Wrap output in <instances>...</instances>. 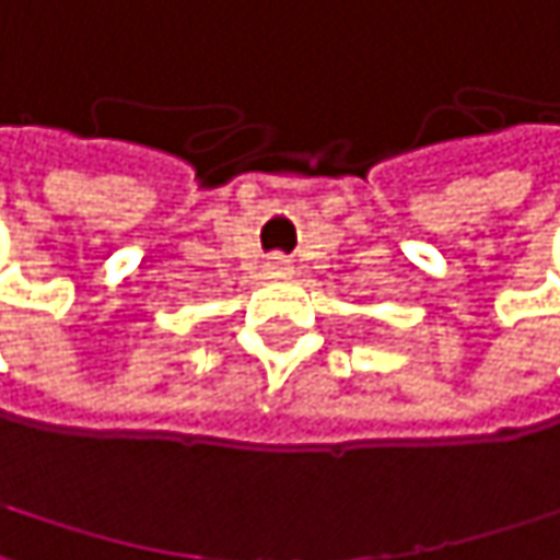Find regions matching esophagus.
I'll use <instances>...</instances> for the list:
<instances>
[{
    "mask_svg": "<svg viewBox=\"0 0 560 560\" xmlns=\"http://www.w3.org/2000/svg\"><path fill=\"white\" fill-rule=\"evenodd\" d=\"M270 270H287V260H280V257H273V260H270Z\"/></svg>",
    "mask_w": 560,
    "mask_h": 560,
    "instance_id": "obj_1",
    "label": "esophagus"
}]
</instances>
